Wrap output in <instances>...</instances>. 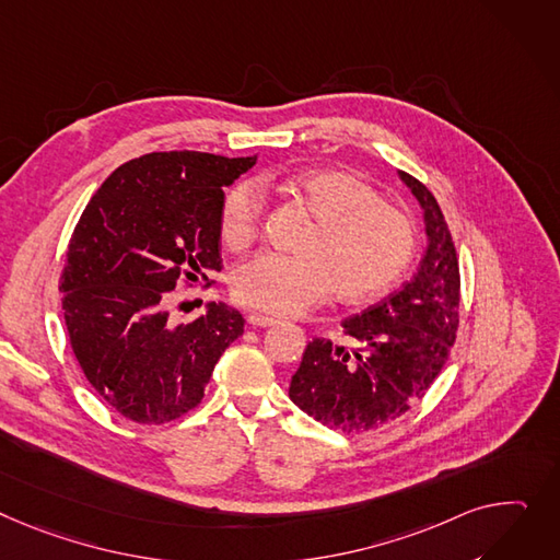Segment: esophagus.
<instances>
[{
  "mask_svg": "<svg viewBox=\"0 0 560 560\" xmlns=\"http://www.w3.org/2000/svg\"><path fill=\"white\" fill-rule=\"evenodd\" d=\"M247 322H249V326H254V328H266V326H275V324H277L275 317L260 315V313H249V315H247Z\"/></svg>",
  "mask_w": 560,
  "mask_h": 560,
  "instance_id": "34e87169",
  "label": "esophagus"
}]
</instances>
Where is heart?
<instances>
[{"label":"heart","instance_id":"heart-1","mask_svg":"<svg viewBox=\"0 0 560 560\" xmlns=\"http://www.w3.org/2000/svg\"><path fill=\"white\" fill-rule=\"evenodd\" d=\"M292 191L315 218L300 256L260 254L234 275L236 300L272 317H296L335 292L340 302H364L385 292L415 252V225L400 209L345 171H311ZM264 200L238 184L222 202L220 236L234 252L247 249L260 225Z\"/></svg>","mask_w":560,"mask_h":560}]
</instances>
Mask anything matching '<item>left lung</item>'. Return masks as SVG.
Segmentation results:
<instances>
[{"label": "left lung", "instance_id": "obj_1", "mask_svg": "<svg viewBox=\"0 0 560 560\" xmlns=\"http://www.w3.org/2000/svg\"><path fill=\"white\" fill-rule=\"evenodd\" d=\"M423 209L428 245L415 277L378 306L342 322L358 349L308 342L290 381V400L330 430L381 428L425 396L455 342L459 260L434 196L398 171Z\"/></svg>", "mask_w": 560, "mask_h": 560}]
</instances>
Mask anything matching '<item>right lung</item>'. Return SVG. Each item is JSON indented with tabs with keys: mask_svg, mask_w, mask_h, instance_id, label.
Returning a JSON list of instances; mask_svg holds the SVG:
<instances>
[{
	"mask_svg": "<svg viewBox=\"0 0 560 560\" xmlns=\"http://www.w3.org/2000/svg\"><path fill=\"white\" fill-rule=\"evenodd\" d=\"M254 158L151 153L112 173L85 207L60 277L69 342L90 385L130 421L158 425L194 409L243 315L209 302L173 324L179 279L220 270L225 186Z\"/></svg>",
	"mask_w": 560,
	"mask_h": 560,
	"instance_id": "1",
	"label": "right lung"
}]
</instances>
